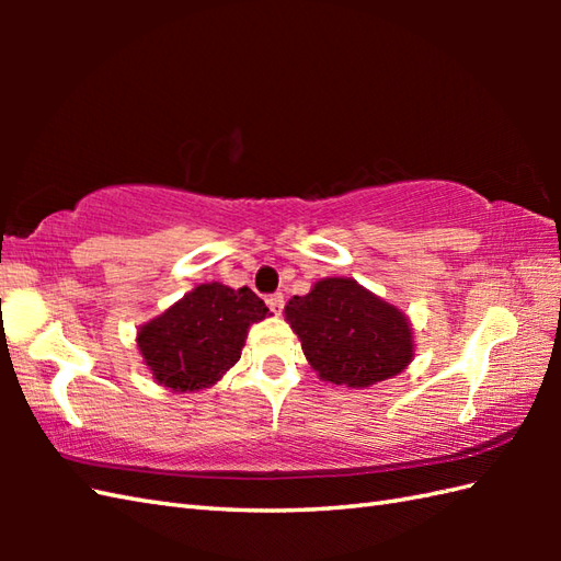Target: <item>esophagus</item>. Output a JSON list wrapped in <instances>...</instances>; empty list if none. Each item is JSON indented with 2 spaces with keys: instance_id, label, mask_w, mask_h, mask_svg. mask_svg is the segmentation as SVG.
Returning a JSON list of instances; mask_svg holds the SVG:
<instances>
[{
  "instance_id": "esophagus-1",
  "label": "esophagus",
  "mask_w": 561,
  "mask_h": 561,
  "mask_svg": "<svg viewBox=\"0 0 561 561\" xmlns=\"http://www.w3.org/2000/svg\"><path fill=\"white\" fill-rule=\"evenodd\" d=\"M267 306H270V311H272L274 316H279L282 308H284V296H282V294L267 296Z\"/></svg>"
}]
</instances>
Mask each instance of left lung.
Segmentation results:
<instances>
[{
  "label": "left lung",
  "mask_w": 561,
  "mask_h": 561,
  "mask_svg": "<svg viewBox=\"0 0 561 561\" xmlns=\"http://www.w3.org/2000/svg\"><path fill=\"white\" fill-rule=\"evenodd\" d=\"M313 371L335 386L368 388L414 359L410 318L352 277H325L284 306Z\"/></svg>",
  "instance_id": "left-lung-1"
}]
</instances>
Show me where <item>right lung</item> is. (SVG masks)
<instances>
[{
	"label": "right lung",
	"instance_id": "obj_1",
	"mask_svg": "<svg viewBox=\"0 0 561 561\" xmlns=\"http://www.w3.org/2000/svg\"><path fill=\"white\" fill-rule=\"evenodd\" d=\"M267 316L265 301L248 287L199 284L137 330V347L159 386L205 390L241 359L250 325Z\"/></svg>",
	"mask_w": 561,
	"mask_h": 561
}]
</instances>
